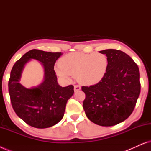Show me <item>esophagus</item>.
Returning <instances> with one entry per match:
<instances>
[{
  "label": "esophagus",
  "mask_w": 151,
  "mask_h": 151,
  "mask_svg": "<svg viewBox=\"0 0 151 151\" xmlns=\"http://www.w3.org/2000/svg\"><path fill=\"white\" fill-rule=\"evenodd\" d=\"M80 89H81V87H80V86H79V85H75V86H74V91H75V92L78 91H80Z\"/></svg>",
  "instance_id": "obj_1"
}]
</instances>
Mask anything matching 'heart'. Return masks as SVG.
Returning <instances> with one entry per match:
<instances>
[{"instance_id": "1", "label": "heart", "mask_w": 151, "mask_h": 151, "mask_svg": "<svg viewBox=\"0 0 151 151\" xmlns=\"http://www.w3.org/2000/svg\"><path fill=\"white\" fill-rule=\"evenodd\" d=\"M59 65L55 72L60 77L77 76L80 83L93 85L104 77L108 68V58L102 53L74 52L61 58Z\"/></svg>"}]
</instances>
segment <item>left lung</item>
Returning <instances> with one entry per match:
<instances>
[{
    "label": "left lung",
    "mask_w": 151,
    "mask_h": 151,
    "mask_svg": "<svg viewBox=\"0 0 151 151\" xmlns=\"http://www.w3.org/2000/svg\"><path fill=\"white\" fill-rule=\"evenodd\" d=\"M99 52L106 55L108 68L98 83L82 86L86 95L83 109L92 122L111 127L122 122L133 113L141 88L139 71L123 51L109 49Z\"/></svg>",
    "instance_id": "1"
}]
</instances>
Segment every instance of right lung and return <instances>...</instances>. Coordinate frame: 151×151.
Masks as SVG:
<instances>
[{"instance_id": "add662e5", "label": "right lung", "mask_w": 151, "mask_h": 151, "mask_svg": "<svg viewBox=\"0 0 151 151\" xmlns=\"http://www.w3.org/2000/svg\"><path fill=\"white\" fill-rule=\"evenodd\" d=\"M60 52L32 49L24 54L12 68L8 83L11 103L20 118L31 127L45 129L63 119L67 100L73 95V85L62 87L54 71ZM31 59L40 61L44 67V81L36 88L27 89L19 83L22 71Z\"/></svg>"}]
</instances>
